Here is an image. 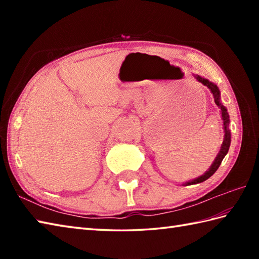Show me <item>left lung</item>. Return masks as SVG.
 Returning a JSON list of instances; mask_svg holds the SVG:
<instances>
[{
    "label": "left lung",
    "instance_id": "8db88e82",
    "mask_svg": "<svg viewBox=\"0 0 259 259\" xmlns=\"http://www.w3.org/2000/svg\"><path fill=\"white\" fill-rule=\"evenodd\" d=\"M196 79L200 82V83H202L203 85L208 87V89L211 91L212 96L214 98V103L217 104V106L219 107V109L222 110V119L224 121V131H225V136H224V141H223V145L221 147V151L218 152V155L216 157V159H214V161L212 162V164L210 166V168H209L207 171L203 174L202 176H200V177H198L194 180L189 181V183L185 184L186 186H189V185H195V184H199V183H202V181L207 180L208 178H210L211 176L217 171V169L219 168V166H221V163L223 161V159L225 158V156L227 155V152L229 150V146H230V141H232V135H230V130H229V114L227 112V109L226 107L224 106V104L221 102V91H219L218 87L212 83V82H210L209 80L205 79V78H201V76L199 75H196Z\"/></svg>",
    "mask_w": 259,
    "mask_h": 259
}]
</instances>
